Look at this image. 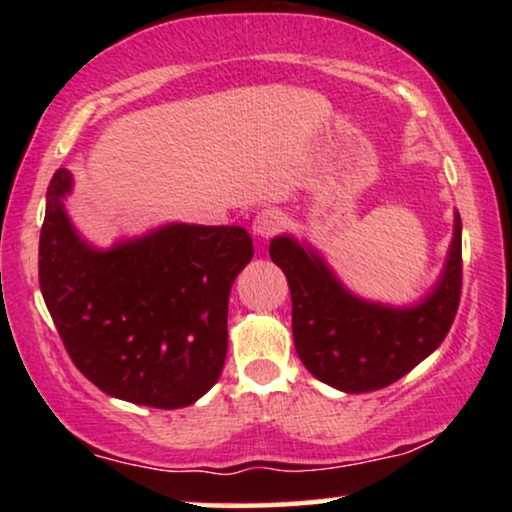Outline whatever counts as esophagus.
<instances>
[{
	"instance_id": "34e87169",
	"label": "esophagus",
	"mask_w": 512,
	"mask_h": 512,
	"mask_svg": "<svg viewBox=\"0 0 512 512\" xmlns=\"http://www.w3.org/2000/svg\"><path fill=\"white\" fill-rule=\"evenodd\" d=\"M284 226H286V216L279 212V209L268 207V209H261V212L254 216L251 230H254L258 237H263V240H268V237L279 233Z\"/></svg>"
}]
</instances>
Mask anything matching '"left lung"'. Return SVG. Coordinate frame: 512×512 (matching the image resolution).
<instances>
[{
	"instance_id": "obj_1",
	"label": "left lung",
	"mask_w": 512,
	"mask_h": 512,
	"mask_svg": "<svg viewBox=\"0 0 512 512\" xmlns=\"http://www.w3.org/2000/svg\"><path fill=\"white\" fill-rule=\"evenodd\" d=\"M270 258L284 270L293 305V342L317 380L347 394L389 387L445 340L461 298V219L436 289L412 307L356 298L317 251L289 235L270 242Z\"/></svg>"
}]
</instances>
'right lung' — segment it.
<instances>
[{
  "label": "right lung",
  "mask_w": 512,
  "mask_h": 512,
  "mask_svg": "<svg viewBox=\"0 0 512 512\" xmlns=\"http://www.w3.org/2000/svg\"><path fill=\"white\" fill-rule=\"evenodd\" d=\"M60 167L46 193L39 286L74 366L104 394L149 408H186L219 380L228 352V296L254 256L240 226L170 223L90 247L62 198Z\"/></svg>",
  "instance_id": "right-lung-1"
}]
</instances>
